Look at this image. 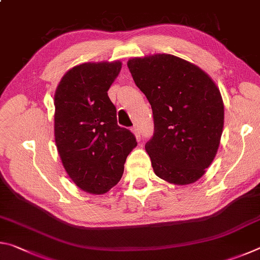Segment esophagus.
<instances>
[{
  "mask_svg": "<svg viewBox=\"0 0 260 260\" xmlns=\"http://www.w3.org/2000/svg\"><path fill=\"white\" fill-rule=\"evenodd\" d=\"M132 132H133V134L135 135L136 140L140 141V139H141V133H140V129H139V127H138V126H134L133 128H132Z\"/></svg>",
  "mask_w": 260,
  "mask_h": 260,
  "instance_id": "1",
  "label": "esophagus"
}]
</instances>
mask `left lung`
I'll return each mask as SVG.
<instances>
[{"mask_svg":"<svg viewBox=\"0 0 260 260\" xmlns=\"http://www.w3.org/2000/svg\"><path fill=\"white\" fill-rule=\"evenodd\" d=\"M127 67L152 109L155 132L146 151L153 172L179 186L196 182L212 164L221 139L219 88L197 65L170 54L134 57Z\"/></svg>","mask_w":260,"mask_h":260,"instance_id":"left-lung-1","label":"left lung"}]
</instances>
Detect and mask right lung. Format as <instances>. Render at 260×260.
<instances>
[{"label": "right lung", "mask_w": 260, "mask_h": 260, "mask_svg": "<svg viewBox=\"0 0 260 260\" xmlns=\"http://www.w3.org/2000/svg\"><path fill=\"white\" fill-rule=\"evenodd\" d=\"M121 61L83 63L64 74L54 96L55 142L61 164L81 190L102 195L116 186L129 152L138 146L117 124L108 90Z\"/></svg>", "instance_id": "add662e5"}]
</instances>
